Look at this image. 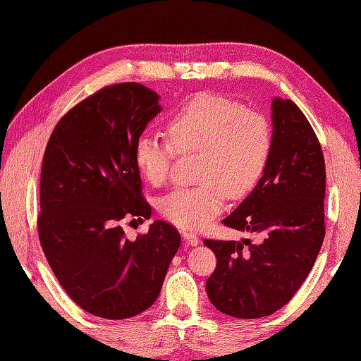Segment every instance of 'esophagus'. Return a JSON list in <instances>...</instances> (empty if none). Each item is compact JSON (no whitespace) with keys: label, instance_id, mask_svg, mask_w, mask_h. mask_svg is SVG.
<instances>
[{"label":"esophagus","instance_id":"34e87169","mask_svg":"<svg viewBox=\"0 0 361 361\" xmlns=\"http://www.w3.org/2000/svg\"><path fill=\"white\" fill-rule=\"evenodd\" d=\"M181 235H183V239H185L190 247H197L198 243H200V237H198L197 234H192V233H188V231H183L181 233Z\"/></svg>","mask_w":361,"mask_h":361}]
</instances>
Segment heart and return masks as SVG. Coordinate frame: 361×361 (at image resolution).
<instances>
[{
  "mask_svg": "<svg viewBox=\"0 0 361 361\" xmlns=\"http://www.w3.org/2000/svg\"><path fill=\"white\" fill-rule=\"evenodd\" d=\"M171 141L152 132L140 135L135 163L150 185L167 180L176 152L202 150V185L176 188L159 198L163 216L188 229L209 225L225 208L228 190L247 194L262 175L271 149V132L262 114L216 94H197L167 121Z\"/></svg>",
  "mask_w": 361,
  "mask_h": 361,
  "instance_id": "b5f03b06",
  "label": "heart"
}]
</instances>
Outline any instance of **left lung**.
<instances>
[{
  "mask_svg": "<svg viewBox=\"0 0 361 361\" xmlns=\"http://www.w3.org/2000/svg\"><path fill=\"white\" fill-rule=\"evenodd\" d=\"M271 122L262 178L221 221L259 234V243L204 240L217 257L206 293L234 318H262L283 307L307 278L326 234V164L318 137L290 99H273Z\"/></svg>",
  "mask_w": 361,
  "mask_h": 361,
  "instance_id": "left-lung-1",
  "label": "left lung"
}]
</instances>
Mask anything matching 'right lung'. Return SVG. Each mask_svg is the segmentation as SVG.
Here are the masks:
<instances>
[{
    "label": "right lung",
    "instance_id": "right-lung-1",
    "mask_svg": "<svg viewBox=\"0 0 361 361\" xmlns=\"http://www.w3.org/2000/svg\"><path fill=\"white\" fill-rule=\"evenodd\" d=\"M163 110L140 83L106 87L59 121L44 150L38 235L60 286L83 310L126 319L157 301L180 234L163 220L135 240L122 224L152 217L135 144Z\"/></svg>",
    "mask_w": 361,
    "mask_h": 361
}]
</instances>
